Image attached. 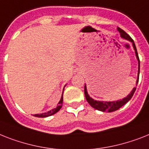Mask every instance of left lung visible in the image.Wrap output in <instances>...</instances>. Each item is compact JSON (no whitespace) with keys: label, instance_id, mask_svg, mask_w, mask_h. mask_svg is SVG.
Returning a JSON list of instances; mask_svg holds the SVG:
<instances>
[{"label":"left lung","instance_id":"left-lung-1","mask_svg":"<svg viewBox=\"0 0 149 149\" xmlns=\"http://www.w3.org/2000/svg\"><path fill=\"white\" fill-rule=\"evenodd\" d=\"M118 31H119L121 34V37L125 38V39L131 41L132 43V45H133V48L135 51V55H136V57H137L138 60H139V72H138V79L137 82H136V84H138L139 83V71H140V60L139 57V55H138L137 49H136V47L135 45V43H134L133 40L132 39L131 37L129 36L128 33L125 32V31L122 30L121 28L118 27ZM135 89H136V86L134 87V89L132 90L131 93L129 94L127 97L124 98L123 100H118V101H116V102H100V101H96V100H93L92 98L89 97V95H88L86 91V87H84V93H85L86 99L87 102H89V105L93 107V108L95 109L100 110V111H102V112H114L116 110H118V109H120L123 106H124L126 102H128L129 100H131L132 95H134L135 92Z\"/></svg>","mask_w":149,"mask_h":149}]
</instances>
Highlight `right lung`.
<instances>
[{
	"instance_id": "right-lung-1",
	"label": "right lung",
	"mask_w": 149,
	"mask_h": 149,
	"mask_svg": "<svg viewBox=\"0 0 149 149\" xmlns=\"http://www.w3.org/2000/svg\"><path fill=\"white\" fill-rule=\"evenodd\" d=\"M62 106H63V95L62 96H61V99H60V102H59V103H58V106L56 107V108L50 110V111H49V112H45V113H42V114H36L34 115V116L40 117V118H44V117L50 116H52V115L56 113V112H57L60 109L62 108Z\"/></svg>"
}]
</instances>
